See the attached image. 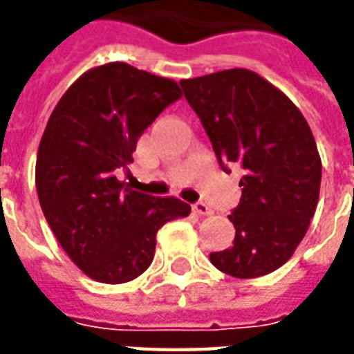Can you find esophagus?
Returning <instances> with one entry per match:
<instances>
[{
  "label": "esophagus",
  "instance_id": "obj_1",
  "mask_svg": "<svg viewBox=\"0 0 354 354\" xmlns=\"http://www.w3.org/2000/svg\"><path fill=\"white\" fill-rule=\"evenodd\" d=\"M193 212L199 216H210L212 214V210H210V207H208L207 203H203V201H199V203H195L193 205Z\"/></svg>",
  "mask_w": 354,
  "mask_h": 354
}]
</instances>
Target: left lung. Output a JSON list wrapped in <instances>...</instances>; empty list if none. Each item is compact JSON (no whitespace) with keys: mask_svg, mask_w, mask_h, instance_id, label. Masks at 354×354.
Returning <instances> with one entry per match:
<instances>
[{"mask_svg":"<svg viewBox=\"0 0 354 354\" xmlns=\"http://www.w3.org/2000/svg\"><path fill=\"white\" fill-rule=\"evenodd\" d=\"M225 172L237 162L241 203L230 218L233 246L212 266L256 279L284 266L301 243L319 203L322 162L309 124L288 96L243 68L180 81Z\"/></svg>","mask_w":354,"mask_h":354,"instance_id":"8db88e82","label":"left lung"}]
</instances>
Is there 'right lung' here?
Masks as SVG:
<instances>
[{
    "label": "right lung",
    "instance_id": "right-lung-1",
    "mask_svg": "<svg viewBox=\"0 0 354 354\" xmlns=\"http://www.w3.org/2000/svg\"><path fill=\"white\" fill-rule=\"evenodd\" d=\"M182 96L176 81L124 62L93 68L68 88L43 132L35 187L64 252L98 282L121 284L151 266L155 235L192 207L119 182L136 142Z\"/></svg>",
    "mask_w": 354,
    "mask_h": 354
}]
</instances>
